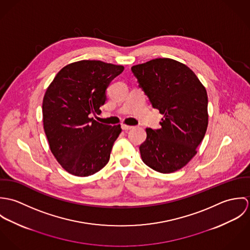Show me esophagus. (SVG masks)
<instances>
[{"instance_id":"esophagus-1","label":"esophagus","mask_w":250,"mask_h":250,"mask_svg":"<svg viewBox=\"0 0 250 250\" xmlns=\"http://www.w3.org/2000/svg\"><path fill=\"white\" fill-rule=\"evenodd\" d=\"M133 127L130 126V125H127V124H121V129L124 130V131H128L130 129H132Z\"/></svg>"}]
</instances>
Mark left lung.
Masks as SVG:
<instances>
[{
    "mask_svg": "<svg viewBox=\"0 0 250 250\" xmlns=\"http://www.w3.org/2000/svg\"><path fill=\"white\" fill-rule=\"evenodd\" d=\"M132 71L153 107L164 115L161 129H146L140 146L143 162L161 173L177 171L195 156L206 134V88L189 67L172 59L151 60Z\"/></svg>",
    "mask_w": 250,
    "mask_h": 250,
    "instance_id": "1",
    "label": "left lung"
}]
</instances>
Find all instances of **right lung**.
Returning <instances> with one entry per match:
<instances>
[{
  "label": "right lung",
  "instance_id": "right-lung-1",
  "mask_svg": "<svg viewBox=\"0 0 250 250\" xmlns=\"http://www.w3.org/2000/svg\"><path fill=\"white\" fill-rule=\"evenodd\" d=\"M123 70L101 61L75 62L62 68L46 89L44 132L52 154L72 175H92L109 161L120 125H105L90 115L101 112L109 83Z\"/></svg>",
  "mask_w": 250,
  "mask_h": 250
}]
</instances>
